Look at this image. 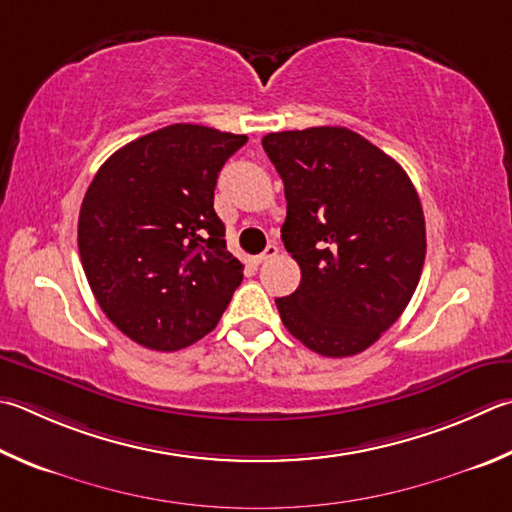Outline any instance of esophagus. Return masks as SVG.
Returning a JSON list of instances; mask_svg holds the SVG:
<instances>
[{
    "mask_svg": "<svg viewBox=\"0 0 512 512\" xmlns=\"http://www.w3.org/2000/svg\"><path fill=\"white\" fill-rule=\"evenodd\" d=\"M277 253H280V248H277L275 244H268L264 248V253L255 257V264H264V262H268V259H273Z\"/></svg>",
    "mask_w": 512,
    "mask_h": 512,
    "instance_id": "1",
    "label": "esophagus"
}]
</instances>
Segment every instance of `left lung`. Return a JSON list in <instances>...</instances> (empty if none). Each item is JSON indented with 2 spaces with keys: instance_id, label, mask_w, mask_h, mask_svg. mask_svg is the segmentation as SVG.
<instances>
[{
  "instance_id": "left-lung-1",
  "label": "left lung",
  "mask_w": 512,
  "mask_h": 512,
  "mask_svg": "<svg viewBox=\"0 0 512 512\" xmlns=\"http://www.w3.org/2000/svg\"><path fill=\"white\" fill-rule=\"evenodd\" d=\"M284 181L282 241L300 264L284 327L327 358L356 356L401 318L421 280L425 217L410 176L347 127L266 134Z\"/></svg>"
}]
</instances>
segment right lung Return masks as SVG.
Instances as JSON below:
<instances>
[{
    "label": "right lung",
    "mask_w": 512,
    "mask_h": 512,
    "mask_svg": "<svg viewBox=\"0 0 512 512\" xmlns=\"http://www.w3.org/2000/svg\"><path fill=\"white\" fill-rule=\"evenodd\" d=\"M246 141L176 123L120 147L91 181L78 219L82 268L100 309L138 345L190 347L217 327L244 280L215 185Z\"/></svg>",
    "instance_id": "right-lung-1"
}]
</instances>
